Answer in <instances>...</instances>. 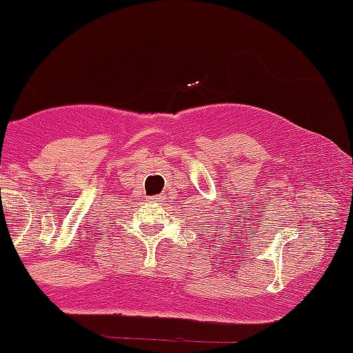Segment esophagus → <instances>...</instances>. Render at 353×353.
<instances>
[{
	"mask_svg": "<svg viewBox=\"0 0 353 353\" xmlns=\"http://www.w3.org/2000/svg\"><path fill=\"white\" fill-rule=\"evenodd\" d=\"M153 200H155V201H160V200H162V196H160V194H159V196H155V198H153Z\"/></svg>",
	"mask_w": 353,
	"mask_h": 353,
	"instance_id": "1",
	"label": "esophagus"
}]
</instances>
